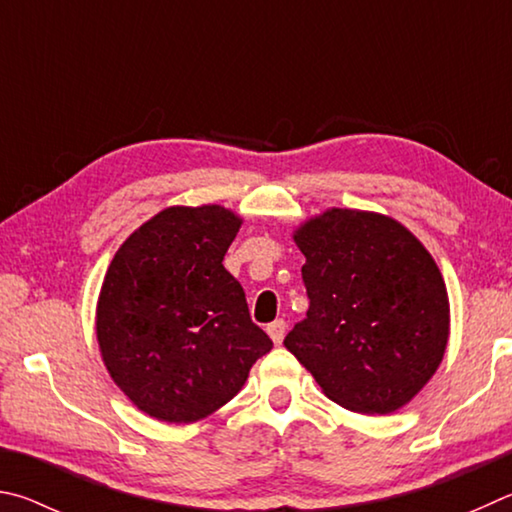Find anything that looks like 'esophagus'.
Masks as SVG:
<instances>
[{
    "mask_svg": "<svg viewBox=\"0 0 512 512\" xmlns=\"http://www.w3.org/2000/svg\"><path fill=\"white\" fill-rule=\"evenodd\" d=\"M285 328H288V324H285L283 319H276V321H272L270 326H267V335L272 337V342L279 346L281 342H283V337H285Z\"/></svg>",
    "mask_w": 512,
    "mask_h": 512,
    "instance_id": "1",
    "label": "esophagus"
}]
</instances>
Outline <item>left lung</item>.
<instances>
[{
  "label": "left lung",
  "instance_id": "8db88e82",
  "mask_svg": "<svg viewBox=\"0 0 512 512\" xmlns=\"http://www.w3.org/2000/svg\"><path fill=\"white\" fill-rule=\"evenodd\" d=\"M294 242L310 308L285 337L326 396L357 414H393L432 380L450 339L443 274L389 215L328 209Z\"/></svg>",
  "mask_w": 512,
  "mask_h": 512
}]
</instances>
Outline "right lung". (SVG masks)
<instances>
[{"label": "right lung", "mask_w": 512, "mask_h": 512, "mask_svg": "<svg viewBox=\"0 0 512 512\" xmlns=\"http://www.w3.org/2000/svg\"><path fill=\"white\" fill-rule=\"evenodd\" d=\"M242 218L220 204L168 206L116 251L96 303L107 373L164 423H197L236 396L272 351L224 254Z\"/></svg>", "instance_id": "obj_1"}]
</instances>
